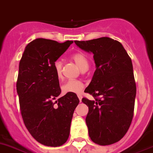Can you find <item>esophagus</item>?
Instances as JSON below:
<instances>
[{
	"mask_svg": "<svg viewBox=\"0 0 153 153\" xmlns=\"http://www.w3.org/2000/svg\"><path fill=\"white\" fill-rule=\"evenodd\" d=\"M78 97H79V101H82V95H78Z\"/></svg>",
	"mask_w": 153,
	"mask_h": 153,
	"instance_id": "obj_1",
	"label": "esophagus"
}]
</instances>
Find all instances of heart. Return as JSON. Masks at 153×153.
<instances>
[{
	"instance_id": "1",
	"label": "heart",
	"mask_w": 153,
	"mask_h": 153,
	"mask_svg": "<svg viewBox=\"0 0 153 153\" xmlns=\"http://www.w3.org/2000/svg\"><path fill=\"white\" fill-rule=\"evenodd\" d=\"M71 58L82 71H86L88 69L89 61L84 53L76 52L71 56ZM53 68H54L57 79H62V62L59 60H57L53 64ZM83 88H84V84L79 80H69L66 82L65 84H63L61 86V90L65 94H67V93L79 94V93H82Z\"/></svg>"
}]
</instances>
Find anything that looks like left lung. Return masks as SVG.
Segmentation results:
<instances>
[{"label":"left lung","instance_id":"obj_1","mask_svg":"<svg viewBox=\"0 0 153 153\" xmlns=\"http://www.w3.org/2000/svg\"><path fill=\"white\" fill-rule=\"evenodd\" d=\"M74 43L92 53L96 64L85 89L95 100H82L88 106L85 122L89 137L100 146L114 144L125 135L134 115L136 85L131 59L120 42L109 37Z\"/></svg>","mask_w":153,"mask_h":153}]
</instances>
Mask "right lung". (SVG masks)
Wrapping results in <instances>:
<instances>
[{
	"instance_id": "obj_1",
	"label": "right lung",
	"mask_w": 153,
	"mask_h": 153,
	"mask_svg": "<svg viewBox=\"0 0 153 153\" xmlns=\"http://www.w3.org/2000/svg\"><path fill=\"white\" fill-rule=\"evenodd\" d=\"M72 43L36 39L27 45L19 62L16 89L22 117L31 135L44 146L66 142L79 102L75 93L53 101L61 92L53 64Z\"/></svg>"
}]
</instances>
